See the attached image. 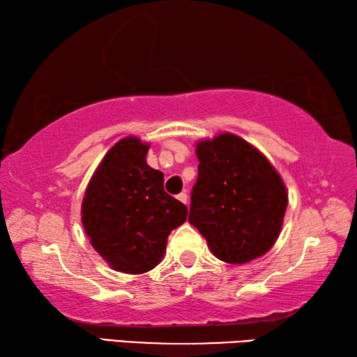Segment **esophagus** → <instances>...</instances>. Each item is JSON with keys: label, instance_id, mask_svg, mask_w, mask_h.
I'll return each mask as SVG.
<instances>
[{"label": "esophagus", "instance_id": "esophagus-1", "mask_svg": "<svg viewBox=\"0 0 357 357\" xmlns=\"http://www.w3.org/2000/svg\"><path fill=\"white\" fill-rule=\"evenodd\" d=\"M178 198V200L181 202V203H184V204H187V198H189V197H187V192L184 190V192H181L179 193V195L176 197Z\"/></svg>", "mask_w": 357, "mask_h": 357}]
</instances>
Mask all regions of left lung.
Returning a JSON list of instances; mask_svg holds the SVG:
<instances>
[{
	"mask_svg": "<svg viewBox=\"0 0 357 357\" xmlns=\"http://www.w3.org/2000/svg\"><path fill=\"white\" fill-rule=\"evenodd\" d=\"M198 178L189 222L214 255L243 264L264 255L279 238L288 193L273 164L234 134L197 143Z\"/></svg>",
	"mask_w": 357,
	"mask_h": 357,
	"instance_id": "obj_1",
	"label": "left lung"
}]
</instances>
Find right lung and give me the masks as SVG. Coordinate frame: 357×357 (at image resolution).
<instances>
[{
  "mask_svg": "<svg viewBox=\"0 0 357 357\" xmlns=\"http://www.w3.org/2000/svg\"><path fill=\"white\" fill-rule=\"evenodd\" d=\"M149 144L119 140L94 172L82 203V222L94 250L114 271L148 273L160 263L167 238L187 208L164 190V173L146 164Z\"/></svg>",
  "mask_w": 357,
  "mask_h": 357,
  "instance_id": "add662e5",
  "label": "right lung"
}]
</instances>
